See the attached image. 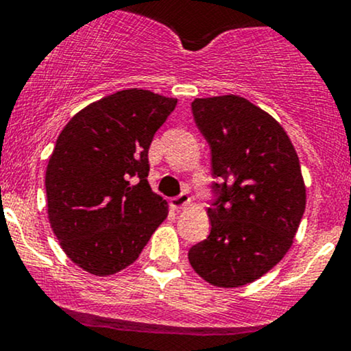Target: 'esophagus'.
<instances>
[{
    "label": "esophagus",
    "instance_id": "34e87169",
    "mask_svg": "<svg viewBox=\"0 0 351 351\" xmlns=\"http://www.w3.org/2000/svg\"><path fill=\"white\" fill-rule=\"evenodd\" d=\"M189 203V195L188 193H180L178 196H175V198L171 199V208L173 209H181V208H184L186 206V204Z\"/></svg>",
    "mask_w": 351,
    "mask_h": 351
}]
</instances>
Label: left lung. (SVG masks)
Returning <instances> with one entry per match:
<instances>
[{"mask_svg": "<svg viewBox=\"0 0 351 351\" xmlns=\"http://www.w3.org/2000/svg\"><path fill=\"white\" fill-rule=\"evenodd\" d=\"M193 119L211 150V231L188 252L217 287L251 284L291 249L305 211L299 156L284 128L239 95L195 99Z\"/></svg>", "mask_w": 351, "mask_h": 351, "instance_id": "obj_1", "label": "left lung"}]
</instances>
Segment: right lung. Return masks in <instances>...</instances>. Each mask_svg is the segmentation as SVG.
<instances>
[{
    "label": "right lung",
    "mask_w": 351,
    "mask_h": 351,
    "mask_svg": "<svg viewBox=\"0 0 351 351\" xmlns=\"http://www.w3.org/2000/svg\"><path fill=\"white\" fill-rule=\"evenodd\" d=\"M176 99L127 88L75 114L46 170L47 215L67 257L94 276L135 263L168 215L148 184V148Z\"/></svg>",
    "instance_id": "1"
}]
</instances>
